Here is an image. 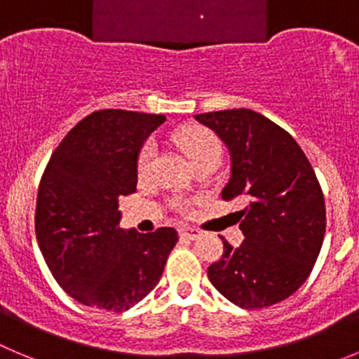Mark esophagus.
Masks as SVG:
<instances>
[{
    "mask_svg": "<svg viewBox=\"0 0 359 359\" xmlns=\"http://www.w3.org/2000/svg\"><path fill=\"white\" fill-rule=\"evenodd\" d=\"M180 236L187 238V240H197L201 236V231L196 227H183L180 229Z\"/></svg>",
    "mask_w": 359,
    "mask_h": 359,
    "instance_id": "34e87169",
    "label": "esophagus"
}]
</instances>
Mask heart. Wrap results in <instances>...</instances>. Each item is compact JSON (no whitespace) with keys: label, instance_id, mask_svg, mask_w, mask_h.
Returning <instances> with one entry per match:
<instances>
[{"label":"heart","instance_id":"heart-1","mask_svg":"<svg viewBox=\"0 0 359 359\" xmlns=\"http://www.w3.org/2000/svg\"><path fill=\"white\" fill-rule=\"evenodd\" d=\"M174 141L180 148L185 151V155L192 160V163L203 162V160L215 158L220 160L222 156V146L218 142V139L211 134L206 128H199V126H194V128H187V130L177 132L174 135ZM155 142L146 141L142 144V148L139 149L137 155V174L141 177L148 176L149 170H151L153 162H155Z\"/></svg>","mask_w":359,"mask_h":359}]
</instances>
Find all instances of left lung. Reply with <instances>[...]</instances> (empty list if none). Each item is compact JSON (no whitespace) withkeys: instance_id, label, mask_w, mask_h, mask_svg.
<instances>
[{"instance_id":"left-lung-1","label":"left lung","mask_w":359,"mask_h":359,"mask_svg":"<svg viewBox=\"0 0 359 359\" xmlns=\"http://www.w3.org/2000/svg\"><path fill=\"white\" fill-rule=\"evenodd\" d=\"M194 118L224 141L231 180L224 201L238 211L245 240L224 241L208 278L241 309H264L298 291L317 261L326 233V206L317 176L298 142L282 126L250 109L204 112Z\"/></svg>"}]
</instances>
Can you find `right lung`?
I'll list each match as a JSON object with an SVG mask.
<instances>
[{"label": "right lung", "mask_w": 359, "mask_h": 359, "mask_svg": "<svg viewBox=\"0 0 359 359\" xmlns=\"http://www.w3.org/2000/svg\"><path fill=\"white\" fill-rule=\"evenodd\" d=\"M163 114L104 109L65 135L36 196L40 252L68 296L109 312L128 310L158 284L177 243L172 227H119L118 199L135 192L137 155Z\"/></svg>", "instance_id": "add662e5"}]
</instances>
